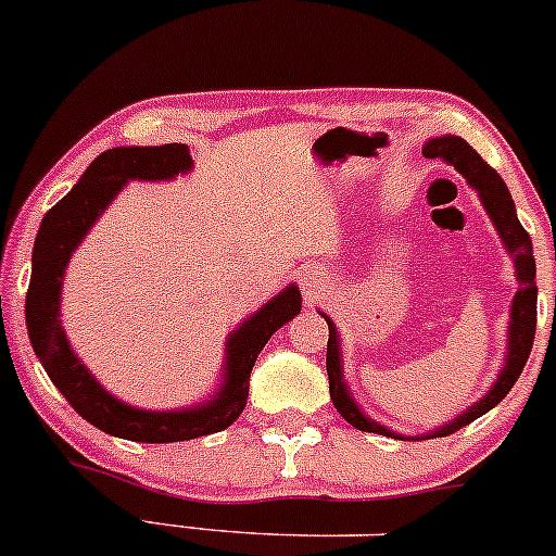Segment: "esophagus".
<instances>
[{
	"mask_svg": "<svg viewBox=\"0 0 556 556\" xmlns=\"http://www.w3.org/2000/svg\"><path fill=\"white\" fill-rule=\"evenodd\" d=\"M300 285H303V292H305L307 300H313L318 295V279H316V274H313V271H307V269L300 271Z\"/></svg>",
	"mask_w": 556,
	"mask_h": 556,
	"instance_id": "obj_1",
	"label": "esophagus"
}]
</instances>
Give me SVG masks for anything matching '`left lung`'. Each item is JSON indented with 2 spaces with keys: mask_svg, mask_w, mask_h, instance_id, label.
<instances>
[{
  "mask_svg": "<svg viewBox=\"0 0 556 556\" xmlns=\"http://www.w3.org/2000/svg\"><path fill=\"white\" fill-rule=\"evenodd\" d=\"M425 157H440L445 163H451L460 176L469 180V186L479 193L481 204H484L486 214H490L494 230L503 238V245L510 253L515 261V279H518V292L513 295L510 305V326H507V354L505 365L500 370L497 380L490 391L484 393V399H479L477 404H471L464 414H458L453 422H447L438 430H430L427 434H417L412 440H427V438H445V434H453L460 427L471 425L473 419H479L481 414H486L494 406L500 404L507 396V391L515 386V380L523 372V365L528 363V354H531L533 337H536V261H533V245L531 236L520 225L518 214H515V204L510 191H507L505 180L497 176V170L490 168L484 160L479 157V152L460 137H434L422 147ZM329 324V346H326V372H329V391L331 401L337 406V412L350 422L352 427L363 432H376L386 434V438L406 440L404 434L388 430L376 419H370L367 414L354 404L344 383V367H342V352H339V331L333 326V320L320 313Z\"/></svg>",
  "mask_w": 556,
  "mask_h": 556,
  "instance_id": "8db88e82",
  "label": "left lung"
}]
</instances>
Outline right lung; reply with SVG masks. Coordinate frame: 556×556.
<instances>
[{"label": "right lung", "instance_id": "add662e5", "mask_svg": "<svg viewBox=\"0 0 556 556\" xmlns=\"http://www.w3.org/2000/svg\"><path fill=\"white\" fill-rule=\"evenodd\" d=\"M191 168L193 160L186 144L105 150L92 160L75 189L46 212L33 245V274L25 298V320H28L33 352L72 409L113 438L137 440V443H178L230 427L245 409L251 370L258 352L274 331L298 316L303 305L300 290L290 285L251 318H245L225 342V376L219 380V388L204 404L189 409H137L105 391L87 370L66 342L59 320L64 269L70 256L129 180H168Z\"/></svg>", "mask_w": 556, "mask_h": 556}]
</instances>
